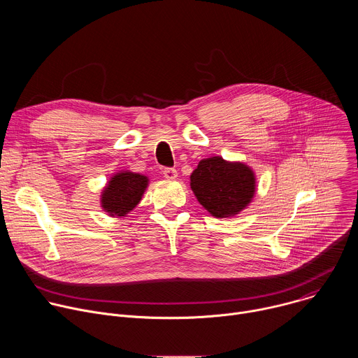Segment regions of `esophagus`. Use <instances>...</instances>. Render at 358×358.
Returning a JSON list of instances; mask_svg holds the SVG:
<instances>
[{
  "label": "esophagus",
  "mask_w": 358,
  "mask_h": 358,
  "mask_svg": "<svg viewBox=\"0 0 358 358\" xmlns=\"http://www.w3.org/2000/svg\"><path fill=\"white\" fill-rule=\"evenodd\" d=\"M163 176H164L167 180H176V178H177V176H178V173H177V170H176V169H170V167H167V169H164V170H163Z\"/></svg>",
  "instance_id": "obj_1"
}]
</instances>
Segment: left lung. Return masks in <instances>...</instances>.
<instances>
[{
    "label": "left lung",
    "mask_w": 358,
    "mask_h": 358,
    "mask_svg": "<svg viewBox=\"0 0 358 358\" xmlns=\"http://www.w3.org/2000/svg\"><path fill=\"white\" fill-rule=\"evenodd\" d=\"M189 178L198 202L217 218L241 213L257 189L255 174L248 166L225 162L222 157L201 160Z\"/></svg>",
    "instance_id": "obj_1"
}]
</instances>
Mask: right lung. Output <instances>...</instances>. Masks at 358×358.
<instances>
[{
	"label": "right lung",
	"mask_w": 358,
	"mask_h": 358,
	"mask_svg": "<svg viewBox=\"0 0 358 358\" xmlns=\"http://www.w3.org/2000/svg\"><path fill=\"white\" fill-rule=\"evenodd\" d=\"M147 185L145 176L131 171L115 174L101 192V208L112 217H124L136 208Z\"/></svg>",
	"instance_id": "add662e5"
}]
</instances>
